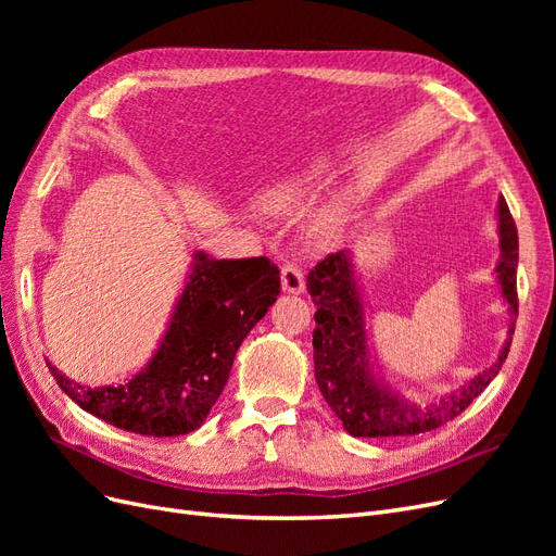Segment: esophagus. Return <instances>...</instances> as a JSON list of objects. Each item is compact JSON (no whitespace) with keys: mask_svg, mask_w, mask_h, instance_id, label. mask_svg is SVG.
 <instances>
[{"mask_svg":"<svg viewBox=\"0 0 556 556\" xmlns=\"http://www.w3.org/2000/svg\"><path fill=\"white\" fill-rule=\"evenodd\" d=\"M280 280H282V290L288 294H301L306 288L304 271H301L299 264L294 262H285L280 268Z\"/></svg>","mask_w":556,"mask_h":556,"instance_id":"1","label":"esophagus"}]
</instances>
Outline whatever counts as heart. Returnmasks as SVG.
<instances>
[{
  "mask_svg": "<svg viewBox=\"0 0 556 556\" xmlns=\"http://www.w3.org/2000/svg\"><path fill=\"white\" fill-rule=\"evenodd\" d=\"M311 185H313V176L308 180H299L292 185H280L276 192H271L266 197V204L271 206L274 211L280 213H301L311 201ZM331 227V215L323 213L315 220V231L317 233H327Z\"/></svg>",
  "mask_w": 556,
  "mask_h": 556,
  "instance_id": "obj_1",
  "label": "heart"
}]
</instances>
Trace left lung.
Returning a JSON list of instances; mask_svg holds the SVG:
<instances>
[{"instance_id":"left-lung-1","label":"left lung","mask_w":556,"mask_h":556,"mask_svg":"<svg viewBox=\"0 0 556 556\" xmlns=\"http://www.w3.org/2000/svg\"><path fill=\"white\" fill-rule=\"evenodd\" d=\"M498 237L501 262L496 278L501 292L508 301L510 329L508 343L503 345L494 366L484 368L473 380H468L457 392L433 403H410L401 399L390 387L380 384L368 368L366 323L364 306L357 290L355 268H352L350 250L331 252L317 262L308 274V292L315 304V331H313V362L315 380L329 408L341 419L348 433L357 439H382V435H417L433 431L454 417L462 415L470 401L484 392L503 362L508 357L517 317V227L506 199H498Z\"/></svg>"}]
</instances>
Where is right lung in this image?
I'll return each mask as SVG.
<instances>
[{"label": "right lung", "instance_id": "right-lung-1", "mask_svg": "<svg viewBox=\"0 0 556 556\" xmlns=\"http://www.w3.org/2000/svg\"><path fill=\"white\" fill-rule=\"evenodd\" d=\"M278 292L280 271L268 257L213 260L197 252L169 329L141 374L90 390L53 364L48 368L66 396L117 429L157 439L190 433L204 425L239 345Z\"/></svg>", "mask_w": 556, "mask_h": 556}]
</instances>
